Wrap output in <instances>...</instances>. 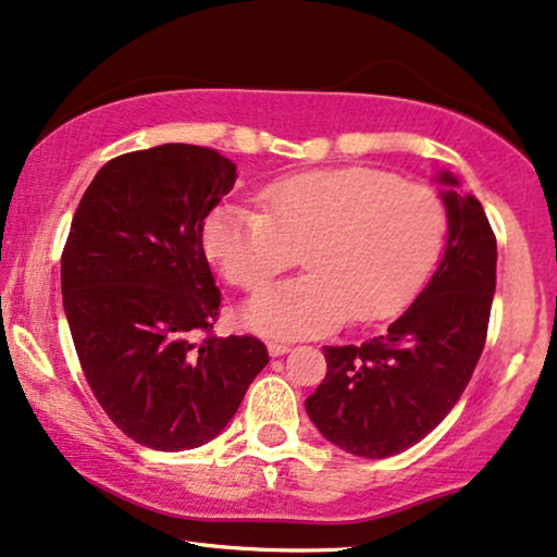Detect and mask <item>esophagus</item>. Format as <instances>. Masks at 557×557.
I'll list each match as a JSON object with an SVG mask.
<instances>
[{"instance_id":"1","label":"esophagus","mask_w":557,"mask_h":557,"mask_svg":"<svg viewBox=\"0 0 557 557\" xmlns=\"http://www.w3.org/2000/svg\"><path fill=\"white\" fill-rule=\"evenodd\" d=\"M288 352V345H281V342H271L269 345V355L271 357H281V355H286Z\"/></svg>"}]
</instances>
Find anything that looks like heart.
I'll return each mask as SVG.
<instances>
[{"instance_id": "obj_1", "label": "heart", "mask_w": 557, "mask_h": 557, "mask_svg": "<svg viewBox=\"0 0 557 557\" xmlns=\"http://www.w3.org/2000/svg\"><path fill=\"white\" fill-rule=\"evenodd\" d=\"M448 215L436 189L370 166L271 182L258 208L220 205L202 246L227 284L246 294L292 269L309 273L248 304L246 322L269 337H314L345 322L385 319L436 265Z\"/></svg>"}]
</instances>
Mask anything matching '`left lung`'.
<instances>
[{"label":"left lung","mask_w":557,"mask_h":557,"mask_svg":"<svg viewBox=\"0 0 557 557\" xmlns=\"http://www.w3.org/2000/svg\"><path fill=\"white\" fill-rule=\"evenodd\" d=\"M441 182L456 185L451 174ZM448 243L418 299L375 339L324 347L307 413L334 446L385 459L429 436L482 357L497 284V238L482 202L448 189Z\"/></svg>","instance_id":"obj_1"}]
</instances>
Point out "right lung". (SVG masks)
Listing matches in <instances>:
<instances>
[{
    "label": "right lung",
    "instance_id": "obj_1",
    "mask_svg": "<svg viewBox=\"0 0 557 557\" xmlns=\"http://www.w3.org/2000/svg\"><path fill=\"white\" fill-rule=\"evenodd\" d=\"M235 177L195 144L128 151L101 166L67 233L60 278L83 375L116 429L157 451L215 438L269 364L253 334H212L202 227Z\"/></svg>",
    "mask_w": 557,
    "mask_h": 557
}]
</instances>
